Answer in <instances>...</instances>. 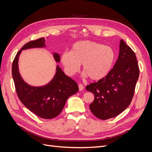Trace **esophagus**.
I'll return each mask as SVG.
<instances>
[{
	"label": "esophagus",
	"mask_w": 152,
	"mask_h": 152,
	"mask_svg": "<svg viewBox=\"0 0 152 152\" xmlns=\"http://www.w3.org/2000/svg\"><path fill=\"white\" fill-rule=\"evenodd\" d=\"M78 87H79L80 91H82V90H84V86H83L82 84H79V85H78Z\"/></svg>",
	"instance_id": "34e87169"
}]
</instances>
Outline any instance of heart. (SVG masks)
Here are the masks:
<instances>
[{
	"instance_id": "b5f03b06",
	"label": "heart",
	"mask_w": 152,
	"mask_h": 152,
	"mask_svg": "<svg viewBox=\"0 0 152 152\" xmlns=\"http://www.w3.org/2000/svg\"><path fill=\"white\" fill-rule=\"evenodd\" d=\"M116 54L110 46L84 40L73 44L70 52H64L61 61L66 72L74 76L83 64V76L99 81L108 75L114 65Z\"/></svg>"
}]
</instances>
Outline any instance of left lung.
<instances>
[{"label": "left lung", "mask_w": 152, "mask_h": 152, "mask_svg": "<svg viewBox=\"0 0 152 152\" xmlns=\"http://www.w3.org/2000/svg\"><path fill=\"white\" fill-rule=\"evenodd\" d=\"M140 70L134 52L123 40L119 45L118 58L105 78L86 86L94 94L90 109L97 118L109 119L119 115L133 99Z\"/></svg>", "instance_id": "1"}]
</instances>
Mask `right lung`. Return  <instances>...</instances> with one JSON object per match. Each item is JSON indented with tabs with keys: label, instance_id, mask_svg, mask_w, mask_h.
<instances>
[{
	"label": "right lung",
	"instance_id": "obj_1",
	"mask_svg": "<svg viewBox=\"0 0 152 152\" xmlns=\"http://www.w3.org/2000/svg\"><path fill=\"white\" fill-rule=\"evenodd\" d=\"M45 38L31 41L25 44L14 58L12 66V75L17 95L22 104L36 115L50 119L62 112L68 98L75 94L79 88L75 81L66 76L57 65L55 76L47 84L41 86L28 85L22 78L19 71L18 61L22 50L33 48L45 47ZM53 58L60 62V56L54 52Z\"/></svg>",
	"mask_w": 152,
	"mask_h": 152
}]
</instances>
